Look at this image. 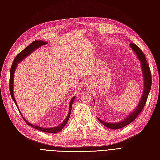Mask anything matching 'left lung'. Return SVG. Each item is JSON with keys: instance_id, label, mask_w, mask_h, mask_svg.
I'll return each instance as SVG.
<instances>
[{"instance_id": "obj_1", "label": "left lung", "mask_w": 160, "mask_h": 160, "mask_svg": "<svg viewBox=\"0 0 160 160\" xmlns=\"http://www.w3.org/2000/svg\"><path fill=\"white\" fill-rule=\"evenodd\" d=\"M129 46L131 48V49H132L134 53L136 55L137 58L138 59V60L141 63L142 76H143V79H144V91L142 92V95L141 99L139 102V104H138L137 107L123 120H121L120 122H118L111 123V122H104V121L101 120L100 118H98L97 117L98 120L100 121V122L102 124H103L104 126H105L106 127L111 129L116 130V129L122 128L124 127V126H126V125L130 124L132 121H134L138 117V115L140 113V112L142 111L143 108L144 107L148 95H149L150 91L151 89L152 75H151V72L150 69V66L147 63L144 54L143 53L141 49L136 44H134V43H130Z\"/></svg>"}]
</instances>
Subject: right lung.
Here are the masks:
<instances>
[{"mask_svg": "<svg viewBox=\"0 0 160 160\" xmlns=\"http://www.w3.org/2000/svg\"><path fill=\"white\" fill-rule=\"evenodd\" d=\"M47 43H48L46 42L42 41V40H35L32 43H31L29 46H28L25 49H24L20 53H19L17 55V56H16V57L15 58L14 62L12 63V67H11V69H10V95H11V97H12V98L13 101L14 102L16 107H17L21 116L23 117L24 120H25V122L27 124H28L29 126H31V127L34 128L36 130L43 132L56 134V133H58V132L61 131L64 126H65V124H67V122H68V120L70 117V114L71 112V107H72L75 97H73L72 98H71L70 102H69V112H68V114L67 116V117L65 118V119L63 121L61 124H59L57 126H55V127H52V128H43V127H41V126H36L34 124H32L30 122H28V120H26L24 118L22 114L21 113L20 109L18 108V104H17V103H16V101L15 100V98L14 97V86H13L14 85V72H15L16 68H17L18 63L21 62L27 56H28L29 55H30L33 52H34L36 49L39 48L40 47H41L43 45L47 44Z\"/></svg>", "mask_w": 160, "mask_h": 160, "instance_id": "1", "label": "right lung"}]
</instances>
